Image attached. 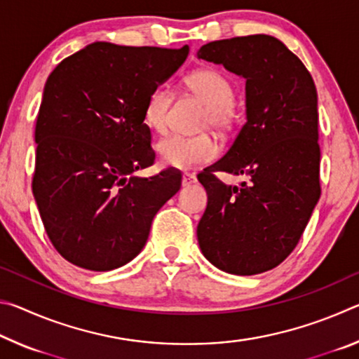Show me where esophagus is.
<instances>
[{
    "label": "esophagus",
    "mask_w": 359,
    "mask_h": 359,
    "mask_svg": "<svg viewBox=\"0 0 359 359\" xmlns=\"http://www.w3.org/2000/svg\"><path fill=\"white\" fill-rule=\"evenodd\" d=\"M196 182H198L196 175L191 172H184V175H182V185L184 187H190L193 184H196Z\"/></svg>",
    "instance_id": "1"
}]
</instances>
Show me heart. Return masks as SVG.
Masks as SVG:
<instances>
[{
	"mask_svg": "<svg viewBox=\"0 0 359 359\" xmlns=\"http://www.w3.org/2000/svg\"><path fill=\"white\" fill-rule=\"evenodd\" d=\"M184 83L188 92L208 106L203 117V128L210 126L220 133L233 128L236 123V92L226 76L217 69L203 68L188 74ZM171 102L172 95L166 88L151 90L144 104V121L149 128L156 133L166 130ZM156 154L163 165L185 169L215 160L218 144L208 133L198 136L172 135L156 144Z\"/></svg>",
	"mask_w": 359,
	"mask_h": 359,
	"instance_id": "1",
	"label": "heart"
}]
</instances>
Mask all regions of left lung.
I'll return each mask as SVG.
<instances>
[{
  "label": "left lung",
  "mask_w": 359,
  "mask_h": 359,
  "mask_svg": "<svg viewBox=\"0 0 359 359\" xmlns=\"http://www.w3.org/2000/svg\"><path fill=\"white\" fill-rule=\"evenodd\" d=\"M198 58L245 79L247 115L224 156L198 174L208 191L199 247L228 274H261L294 250L320 199L317 88L301 60L274 36L209 42ZM215 172L249 180L226 186Z\"/></svg>",
  "instance_id": "left-lung-1"
}]
</instances>
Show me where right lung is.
Listing matches in <instances>:
<instances>
[{
    "label": "right lung",
    "mask_w": 359,
    "mask_h": 359,
    "mask_svg": "<svg viewBox=\"0 0 359 359\" xmlns=\"http://www.w3.org/2000/svg\"><path fill=\"white\" fill-rule=\"evenodd\" d=\"M182 48L93 42L48 76L34 141L33 194L48 239L69 263L112 271L137 257L182 175L155 161L144 104L188 57Z\"/></svg>",
    "instance_id": "obj_1"
}]
</instances>
